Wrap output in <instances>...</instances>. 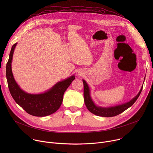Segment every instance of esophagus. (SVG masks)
Masks as SVG:
<instances>
[{
    "label": "esophagus",
    "mask_w": 153,
    "mask_h": 153,
    "mask_svg": "<svg viewBox=\"0 0 153 153\" xmlns=\"http://www.w3.org/2000/svg\"><path fill=\"white\" fill-rule=\"evenodd\" d=\"M80 74H81V73H80Z\"/></svg>",
    "instance_id": "esophagus-1"
}]
</instances>
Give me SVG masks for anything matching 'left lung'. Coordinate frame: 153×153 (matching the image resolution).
<instances>
[{
	"mask_svg": "<svg viewBox=\"0 0 153 153\" xmlns=\"http://www.w3.org/2000/svg\"><path fill=\"white\" fill-rule=\"evenodd\" d=\"M82 81L84 84V102L86 105V107L93 114L97 116H100V117H115L116 115L122 114V112H123L125 110H126V109H128V108L133 105V103L139 97V96L143 89V87H142L139 93L136 95L133 99H132L129 102L122 104V105H119L114 107H101L97 106L94 103V102H93L91 97L90 89L89 87V85H87L85 80L83 79Z\"/></svg>",
	"mask_w": 153,
	"mask_h": 153,
	"instance_id": "left-lung-1",
	"label": "left lung"
}]
</instances>
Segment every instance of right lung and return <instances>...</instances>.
Returning <instances> with one entry per match:
<instances>
[{
  "label": "right lung",
  "instance_id": "add662e5",
  "mask_svg": "<svg viewBox=\"0 0 153 153\" xmlns=\"http://www.w3.org/2000/svg\"><path fill=\"white\" fill-rule=\"evenodd\" d=\"M15 43L10 53L6 66V77L8 87L15 102L30 115L35 117H45L57 111L62 102L63 95L75 79L73 75L64 81L56 83L48 91L39 94H31L22 90L15 81L12 71V61Z\"/></svg>",
  "mask_w": 153,
  "mask_h": 153
}]
</instances>
